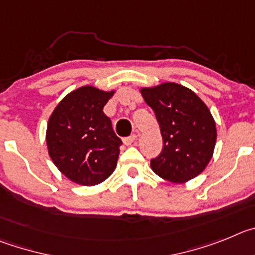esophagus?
I'll use <instances>...</instances> for the list:
<instances>
[{
  "instance_id": "1",
  "label": "esophagus",
  "mask_w": 255,
  "mask_h": 255,
  "mask_svg": "<svg viewBox=\"0 0 255 255\" xmlns=\"http://www.w3.org/2000/svg\"><path fill=\"white\" fill-rule=\"evenodd\" d=\"M134 141H136V136L133 134V136H129V137H127V138L123 139V143H125L126 146H132L133 142Z\"/></svg>"
}]
</instances>
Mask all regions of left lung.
I'll return each mask as SVG.
<instances>
[{
    "label": "left lung",
    "instance_id": "obj_1",
    "mask_svg": "<svg viewBox=\"0 0 255 255\" xmlns=\"http://www.w3.org/2000/svg\"><path fill=\"white\" fill-rule=\"evenodd\" d=\"M155 113L162 136L161 153L151 169L171 183H185L207 167L216 146V122L194 91L176 82L139 89Z\"/></svg>",
    "mask_w": 255,
    "mask_h": 255
}]
</instances>
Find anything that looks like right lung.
<instances>
[{
	"mask_svg": "<svg viewBox=\"0 0 255 255\" xmlns=\"http://www.w3.org/2000/svg\"><path fill=\"white\" fill-rule=\"evenodd\" d=\"M114 93L85 85L68 93L48 119L45 141L49 157L76 184H100L116 169L122 141L103 112Z\"/></svg>",
	"mask_w": 255,
	"mask_h": 255,
	"instance_id": "right-lung-1",
	"label": "right lung"
}]
</instances>
